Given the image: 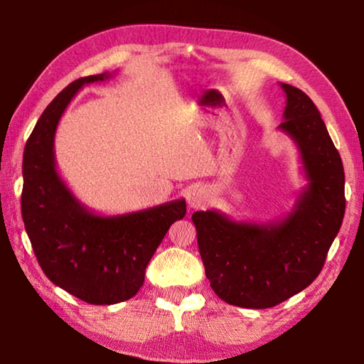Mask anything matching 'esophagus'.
<instances>
[{"label": "esophagus", "instance_id": "1", "mask_svg": "<svg viewBox=\"0 0 364 364\" xmlns=\"http://www.w3.org/2000/svg\"><path fill=\"white\" fill-rule=\"evenodd\" d=\"M205 202H207L205 191H202L200 188L189 189V193H188V205H189L191 208H200V207H204Z\"/></svg>", "mask_w": 364, "mask_h": 364}]
</instances>
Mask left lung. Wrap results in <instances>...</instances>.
Here are the masks:
<instances>
[{
    "instance_id": "left-lung-1",
    "label": "left lung",
    "mask_w": 364,
    "mask_h": 364,
    "mask_svg": "<svg viewBox=\"0 0 364 364\" xmlns=\"http://www.w3.org/2000/svg\"><path fill=\"white\" fill-rule=\"evenodd\" d=\"M279 85L286 107L278 128L297 146L306 180L292 210L267 223L193 213L207 279L221 300L242 308H271L310 286L345 213L342 159L321 114L304 91Z\"/></svg>"
}]
</instances>
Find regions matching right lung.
Instances as JSON below:
<instances>
[{
    "label": "right lung",
    "mask_w": 364,
    "mask_h": 364,
    "mask_svg": "<svg viewBox=\"0 0 364 364\" xmlns=\"http://www.w3.org/2000/svg\"><path fill=\"white\" fill-rule=\"evenodd\" d=\"M110 77L104 72L78 78L60 91L36 122L22 162V218L36 260L49 281L93 305L136 295L168 228L186 215L184 199L114 217L97 215L60 178L54 156L60 117L78 90Z\"/></svg>",
    "instance_id": "add662e5"
}]
</instances>
